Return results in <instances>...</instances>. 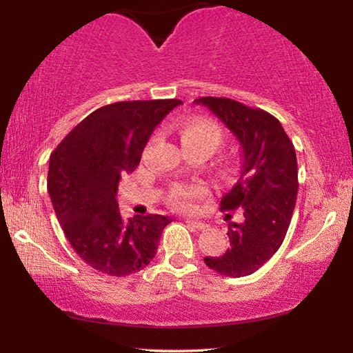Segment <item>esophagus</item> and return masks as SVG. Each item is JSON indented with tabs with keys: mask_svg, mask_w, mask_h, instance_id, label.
Wrapping results in <instances>:
<instances>
[{
	"mask_svg": "<svg viewBox=\"0 0 353 353\" xmlns=\"http://www.w3.org/2000/svg\"><path fill=\"white\" fill-rule=\"evenodd\" d=\"M186 221V225L188 226H191L192 230H205V223L204 221H201V220H194V219H186L185 220Z\"/></svg>",
	"mask_w": 353,
	"mask_h": 353,
	"instance_id": "esophagus-1",
	"label": "esophagus"
}]
</instances>
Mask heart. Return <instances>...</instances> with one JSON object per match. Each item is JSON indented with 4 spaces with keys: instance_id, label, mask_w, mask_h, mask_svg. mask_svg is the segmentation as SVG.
<instances>
[{
    "instance_id": "obj_1",
    "label": "heart",
    "mask_w": 353,
    "mask_h": 353,
    "mask_svg": "<svg viewBox=\"0 0 353 353\" xmlns=\"http://www.w3.org/2000/svg\"><path fill=\"white\" fill-rule=\"evenodd\" d=\"M181 144L202 148L207 154L215 152L223 143V130L214 120L204 117H192L185 120L178 128ZM205 196L204 186L199 183H176L168 191V204L180 210H190L194 202Z\"/></svg>"
}]
</instances>
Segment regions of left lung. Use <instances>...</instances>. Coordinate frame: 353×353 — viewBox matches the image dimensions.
<instances>
[{
    "label": "left lung",
    "mask_w": 353,
    "mask_h": 353,
    "mask_svg": "<svg viewBox=\"0 0 353 353\" xmlns=\"http://www.w3.org/2000/svg\"><path fill=\"white\" fill-rule=\"evenodd\" d=\"M196 103L210 109L243 148L238 183L220 202L223 212L243 210V220L228 223L231 248L204 262L225 276H248L273 257L288 233L299 190L296 151L283 125L267 110L214 96Z\"/></svg>",
    "instance_id": "1"
}]
</instances>
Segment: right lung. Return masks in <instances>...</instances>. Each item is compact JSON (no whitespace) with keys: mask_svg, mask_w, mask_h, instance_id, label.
<instances>
[{"mask_svg":"<svg viewBox=\"0 0 353 353\" xmlns=\"http://www.w3.org/2000/svg\"><path fill=\"white\" fill-rule=\"evenodd\" d=\"M180 99L120 101L96 109L57 144L50 157L48 192L77 255L109 276H127L156 257L170 216L134 215L123 221L120 176L141 161L154 128Z\"/></svg>","mask_w":353,"mask_h":353,"instance_id":"add662e5","label":"right lung"}]
</instances>
